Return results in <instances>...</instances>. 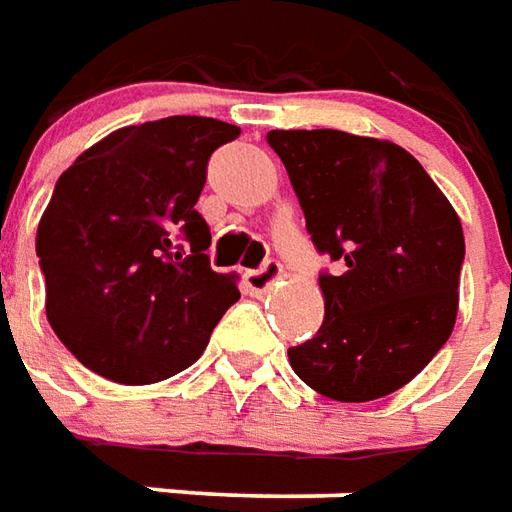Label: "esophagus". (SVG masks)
<instances>
[{"label":"esophagus","instance_id":"obj_1","mask_svg":"<svg viewBox=\"0 0 512 512\" xmlns=\"http://www.w3.org/2000/svg\"><path fill=\"white\" fill-rule=\"evenodd\" d=\"M282 277V266L277 260H266L260 268H252V271H246L244 274V285L246 291L252 293H266L274 282Z\"/></svg>","mask_w":512,"mask_h":512}]
</instances>
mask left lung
Here are the masks:
<instances>
[{
    "label": "left lung",
    "mask_w": 512,
    "mask_h": 512,
    "mask_svg": "<svg viewBox=\"0 0 512 512\" xmlns=\"http://www.w3.org/2000/svg\"><path fill=\"white\" fill-rule=\"evenodd\" d=\"M321 255L324 321L288 349L293 371L335 402H371L416 377L455 330L463 227L416 157L341 130H271Z\"/></svg>",
    "instance_id": "8db88e82"
}]
</instances>
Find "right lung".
I'll list each match as a JSON object with an SVG mask.
<instances>
[{
  "mask_svg": "<svg viewBox=\"0 0 512 512\" xmlns=\"http://www.w3.org/2000/svg\"><path fill=\"white\" fill-rule=\"evenodd\" d=\"M241 127L169 116L121 127L60 174L35 252L46 318L82 366L121 385H149L199 360L235 274H216L196 202L207 160Z\"/></svg>",
  "mask_w": 512,
  "mask_h": 512,
  "instance_id": "right-lung-1",
  "label": "right lung"
}]
</instances>
